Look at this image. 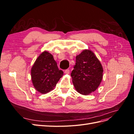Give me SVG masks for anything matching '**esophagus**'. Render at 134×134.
I'll return each mask as SVG.
<instances>
[{"instance_id": "obj_1", "label": "esophagus", "mask_w": 134, "mask_h": 134, "mask_svg": "<svg viewBox=\"0 0 134 134\" xmlns=\"http://www.w3.org/2000/svg\"><path fill=\"white\" fill-rule=\"evenodd\" d=\"M64 72H65V74H69V72H70V70H69V69H66L65 70Z\"/></svg>"}]
</instances>
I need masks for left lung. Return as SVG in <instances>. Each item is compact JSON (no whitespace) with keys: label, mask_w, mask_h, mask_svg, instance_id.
I'll return each mask as SVG.
<instances>
[{"label":"left lung","mask_w":134,"mask_h":134,"mask_svg":"<svg viewBox=\"0 0 134 134\" xmlns=\"http://www.w3.org/2000/svg\"><path fill=\"white\" fill-rule=\"evenodd\" d=\"M103 68L91 50H85L76 56L71 76L76 91L83 95L95 91L102 81Z\"/></svg>","instance_id":"left-lung-1"}]
</instances>
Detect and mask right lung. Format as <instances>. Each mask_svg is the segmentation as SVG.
<instances>
[{
    "label": "right lung",
    "instance_id": "1",
    "mask_svg": "<svg viewBox=\"0 0 134 134\" xmlns=\"http://www.w3.org/2000/svg\"><path fill=\"white\" fill-rule=\"evenodd\" d=\"M64 75L51 54L44 51L36 59L31 69V78L35 89L42 94L53 90Z\"/></svg>",
    "mask_w": 134,
    "mask_h": 134
}]
</instances>
